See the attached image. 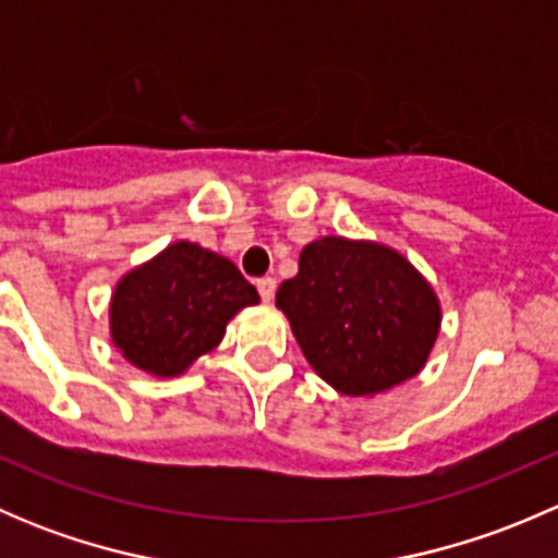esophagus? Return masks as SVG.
<instances>
[{
	"label": "esophagus",
	"instance_id": "obj_1",
	"mask_svg": "<svg viewBox=\"0 0 558 558\" xmlns=\"http://www.w3.org/2000/svg\"><path fill=\"white\" fill-rule=\"evenodd\" d=\"M256 289H258V294H262L264 302H272L278 283H275V278H262V280H256Z\"/></svg>",
	"mask_w": 558,
	"mask_h": 558
}]
</instances>
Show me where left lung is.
Listing matches in <instances>:
<instances>
[{
	"label": "left lung",
	"instance_id": "8db88e82",
	"mask_svg": "<svg viewBox=\"0 0 558 558\" xmlns=\"http://www.w3.org/2000/svg\"><path fill=\"white\" fill-rule=\"evenodd\" d=\"M275 305L318 378L348 397L418 375L442 320L435 289L402 253L335 234L302 247L300 272L280 283Z\"/></svg>",
	"mask_w": 558,
	"mask_h": 558
}]
</instances>
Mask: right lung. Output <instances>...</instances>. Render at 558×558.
Listing matches in <instances>:
<instances>
[{"label":"right lung","instance_id":"1","mask_svg":"<svg viewBox=\"0 0 558 558\" xmlns=\"http://www.w3.org/2000/svg\"><path fill=\"white\" fill-rule=\"evenodd\" d=\"M258 294L234 262L178 240L129 269L110 296V337L129 364L178 378L227 335V324Z\"/></svg>","mask_w":558,"mask_h":558}]
</instances>
